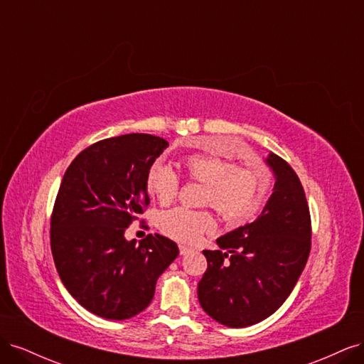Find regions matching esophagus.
<instances>
[{
	"instance_id": "esophagus-1",
	"label": "esophagus",
	"mask_w": 364,
	"mask_h": 364,
	"mask_svg": "<svg viewBox=\"0 0 364 364\" xmlns=\"http://www.w3.org/2000/svg\"><path fill=\"white\" fill-rule=\"evenodd\" d=\"M193 249H190V247H186V246H179V252H181V255H186V253H190Z\"/></svg>"
}]
</instances>
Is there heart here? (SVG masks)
Here are the masks:
<instances>
[{
    "instance_id": "b5f03b06",
    "label": "heart",
    "mask_w": 364,
    "mask_h": 364,
    "mask_svg": "<svg viewBox=\"0 0 364 364\" xmlns=\"http://www.w3.org/2000/svg\"><path fill=\"white\" fill-rule=\"evenodd\" d=\"M186 178L205 185L203 205H213L226 222L241 225L255 217L270 190L267 174L240 167L234 161L215 153H191L183 158ZM147 191L162 203H171L181 188V178L162 161L153 162L146 174ZM164 235L185 245H194L215 229V220L208 209L173 208L158 217Z\"/></svg>"
}]
</instances>
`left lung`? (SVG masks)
<instances>
[{
  "label": "left lung",
  "mask_w": 364,
  "mask_h": 364,
  "mask_svg": "<svg viewBox=\"0 0 364 364\" xmlns=\"http://www.w3.org/2000/svg\"><path fill=\"white\" fill-rule=\"evenodd\" d=\"M267 164L273 194L261 215L203 250L208 269L197 285L205 313L230 328L255 325L287 299L311 249V217L305 191L290 165L274 153Z\"/></svg>",
  "instance_id": "8db88e82"
}]
</instances>
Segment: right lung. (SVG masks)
Returning <instances> with one entry per match:
<instances>
[{
    "mask_svg": "<svg viewBox=\"0 0 364 364\" xmlns=\"http://www.w3.org/2000/svg\"><path fill=\"white\" fill-rule=\"evenodd\" d=\"M167 146L149 134L106 138L82 150L63 174L51 214L53 258L71 296L97 316L124 321L146 310L179 255L159 234L138 246L124 238L150 203L146 174Z\"/></svg>",
    "mask_w": 364,
    "mask_h": 364,
    "instance_id": "1",
    "label": "right lung"
}]
</instances>
